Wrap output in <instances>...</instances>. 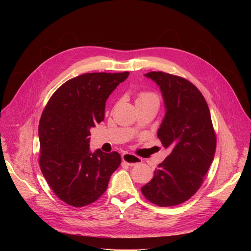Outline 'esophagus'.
I'll return each mask as SVG.
<instances>
[{
    "mask_svg": "<svg viewBox=\"0 0 251 251\" xmlns=\"http://www.w3.org/2000/svg\"><path fill=\"white\" fill-rule=\"evenodd\" d=\"M122 161L129 166H135L142 162V160L139 156H136L132 153H128V152H125L122 154Z\"/></svg>",
    "mask_w": 251,
    "mask_h": 251,
    "instance_id": "1",
    "label": "esophagus"
}]
</instances>
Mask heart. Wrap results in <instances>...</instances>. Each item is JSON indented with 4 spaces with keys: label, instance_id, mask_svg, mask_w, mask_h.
<instances>
[{
    "label": "heart",
    "instance_id": "b5f03b06",
    "mask_svg": "<svg viewBox=\"0 0 251 251\" xmlns=\"http://www.w3.org/2000/svg\"><path fill=\"white\" fill-rule=\"evenodd\" d=\"M151 100H155V101H159V98L154 94L152 91H140L137 94L136 96V103L138 102H143V101H151Z\"/></svg>",
    "mask_w": 251,
    "mask_h": 251
}]
</instances>
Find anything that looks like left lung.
Returning a JSON list of instances; mask_svg holds the SVG:
<instances>
[{"instance_id":"left-lung-1","label":"left lung","mask_w":251,"mask_h":251,"mask_svg":"<svg viewBox=\"0 0 251 251\" xmlns=\"http://www.w3.org/2000/svg\"><path fill=\"white\" fill-rule=\"evenodd\" d=\"M146 76L160 86L165 100L167 111L157 137L171 152L141 192L155 205H178L201 188L214 160L217 136L206 100L193 83L162 71Z\"/></svg>"}]
</instances>
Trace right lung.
Wrapping results in <instances>:
<instances>
[{
  "label": "right lung",
  "mask_w": 251,
  "mask_h": 251,
  "mask_svg": "<svg viewBox=\"0 0 251 251\" xmlns=\"http://www.w3.org/2000/svg\"><path fill=\"white\" fill-rule=\"evenodd\" d=\"M129 72L84 73L62 84L38 125L39 167L50 189L74 207L98 201L107 190L121 155L89 151V130L104 119L105 100Z\"/></svg>",
  "instance_id": "add662e5"
}]
</instances>
